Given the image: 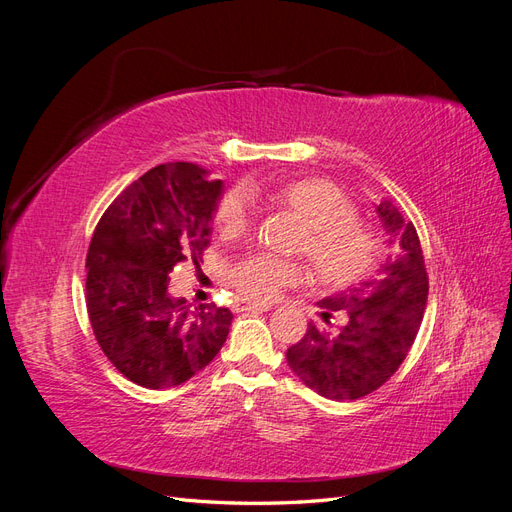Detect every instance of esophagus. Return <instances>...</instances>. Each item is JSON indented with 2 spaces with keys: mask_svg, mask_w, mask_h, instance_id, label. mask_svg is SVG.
Listing matches in <instances>:
<instances>
[{
  "mask_svg": "<svg viewBox=\"0 0 512 512\" xmlns=\"http://www.w3.org/2000/svg\"><path fill=\"white\" fill-rule=\"evenodd\" d=\"M239 309L243 312H267V309H271V305H267V303H254V301H245V299H241L239 303Z\"/></svg>",
  "mask_w": 512,
  "mask_h": 512,
  "instance_id": "1",
  "label": "esophagus"
}]
</instances>
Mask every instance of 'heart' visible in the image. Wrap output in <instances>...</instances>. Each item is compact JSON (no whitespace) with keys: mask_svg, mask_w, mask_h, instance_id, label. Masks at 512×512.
<instances>
[{"mask_svg":"<svg viewBox=\"0 0 512 512\" xmlns=\"http://www.w3.org/2000/svg\"><path fill=\"white\" fill-rule=\"evenodd\" d=\"M269 203L297 218L305 230L297 252L305 254L314 275L327 286H350L374 271L382 252L380 237L359 222V213L342 188L327 179H288L267 192ZM224 239H235L252 224V209L239 190L226 192L213 215ZM305 267L297 260L254 254L230 269V282L250 301H273L284 288L299 284Z\"/></svg>","mask_w":512,"mask_h":512,"instance_id":"b5f03b06","label":"heart"}]
</instances>
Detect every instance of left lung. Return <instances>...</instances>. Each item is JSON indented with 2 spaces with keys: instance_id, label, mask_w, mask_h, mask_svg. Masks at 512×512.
Segmentation results:
<instances>
[{
  "instance_id": "8db88e82",
  "label": "left lung",
  "mask_w": 512,
  "mask_h": 512,
  "mask_svg": "<svg viewBox=\"0 0 512 512\" xmlns=\"http://www.w3.org/2000/svg\"><path fill=\"white\" fill-rule=\"evenodd\" d=\"M380 220L397 239V254L380 269L382 280L363 282L322 299L324 322L342 316L337 331L309 324L299 344L288 348L290 369L309 389L335 401L359 399L389 380L408 356L421 329L429 277L423 247L412 222L384 200Z\"/></svg>"
}]
</instances>
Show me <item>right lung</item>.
Wrapping results in <instances>:
<instances>
[{"instance_id": "add662e5", "label": "right lung", "mask_w": 512, "mask_h": 512, "mask_svg": "<svg viewBox=\"0 0 512 512\" xmlns=\"http://www.w3.org/2000/svg\"><path fill=\"white\" fill-rule=\"evenodd\" d=\"M222 181L188 164H160L104 211L87 252V314L119 374L170 389L207 367L226 342L228 307H192L168 294V273L209 245Z\"/></svg>"}]
</instances>
